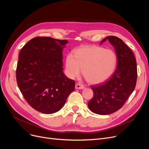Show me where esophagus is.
I'll list each match as a JSON object with an SVG mask.
<instances>
[{"label":"esophagus","mask_w":149,"mask_h":149,"mask_svg":"<svg viewBox=\"0 0 149 149\" xmlns=\"http://www.w3.org/2000/svg\"><path fill=\"white\" fill-rule=\"evenodd\" d=\"M84 88V86L81 84H80V83H76L75 84V89H83Z\"/></svg>","instance_id":"34e87169"}]
</instances>
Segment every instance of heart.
Segmentation results:
<instances>
[{
	"label": "heart",
	"mask_w": 149,
	"mask_h": 149,
	"mask_svg": "<svg viewBox=\"0 0 149 149\" xmlns=\"http://www.w3.org/2000/svg\"><path fill=\"white\" fill-rule=\"evenodd\" d=\"M118 58L112 49L97 46H84L68 54L65 68L69 77L79 76L83 69V75L92 84L101 83L110 78L116 68Z\"/></svg>",
	"instance_id": "obj_1"
}]
</instances>
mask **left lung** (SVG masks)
Listing matches in <instances>:
<instances>
[{"mask_svg": "<svg viewBox=\"0 0 149 149\" xmlns=\"http://www.w3.org/2000/svg\"><path fill=\"white\" fill-rule=\"evenodd\" d=\"M108 40L114 47L118 58L117 67L105 82L91 86L93 96L88 104L90 110L99 115H109L121 109L134 91L137 79V67L133 52L120 38L110 36Z\"/></svg>", "mask_w": 149, "mask_h": 149, "instance_id": "8db88e82", "label": "left lung"}]
</instances>
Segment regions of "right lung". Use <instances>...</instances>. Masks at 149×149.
Listing matches in <instances>:
<instances>
[{"label": "right lung", "mask_w": 149, "mask_h": 149, "mask_svg": "<svg viewBox=\"0 0 149 149\" xmlns=\"http://www.w3.org/2000/svg\"><path fill=\"white\" fill-rule=\"evenodd\" d=\"M66 40L36 37L22 48L16 69L18 87L35 110L51 114L64 106L75 81L63 72L62 49Z\"/></svg>", "instance_id": "add662e5"}]
</instances>
